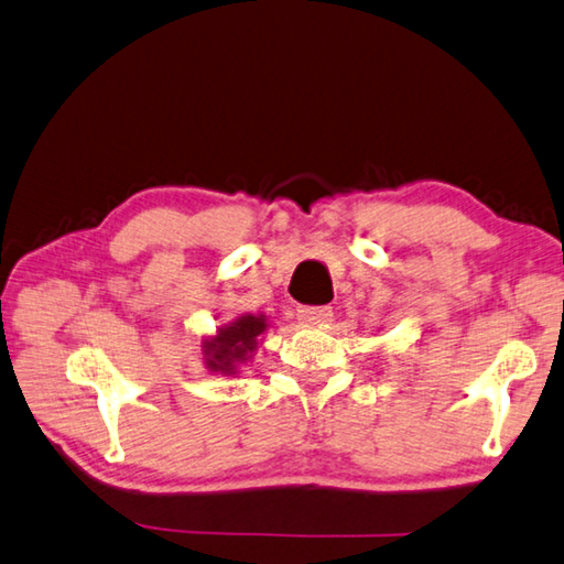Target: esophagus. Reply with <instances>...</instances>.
<instances>
[{"instance_id": "obj_1", "label": "esophagus", "mask_w": 564, "mask_h": 564, "mask_svg": "<svg viewBox=\"0 0 564 564\" xmlns=\"http://www.w3.org/2000/svg\"><path fill=\"white\" fill-rule=\"evenodd\" d=\"M332 316V306H302L300 310V318L304 324H314L322 322V318Z\"/></svg>"}]
</instances>
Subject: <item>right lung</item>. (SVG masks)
Segmentation results:
<instances>
[{"label":"right lung","instance_id":"obj_1","mask_svg":"<svg viewBox=\"0 0 564 564\" xmlns=\"http://www.w3.org/2000/svg\"><path fill=\"white\" fill-rule=\"evenodd\" d=\"M264 314H240L232 322L216 328L214 336L200 341L204 364L214 376H238L240 368L250 364L260 346V336L268 332Z\"/></svg>","mask_w":564,"mask_h":564}]
</instances>
